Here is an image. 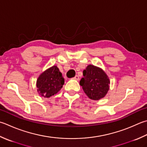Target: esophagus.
I'll return each instance as SVG.
<instances>
[{"mask_svg":"<svg viewBox=\"0 0 147 147\" xmlns=\"http://www.w3.org/2000/svg\"><path fill=\"white\" fill-rule=\"evenodd\" d=\"M73 79H74V80H78H78H80V78H79V76H77V75H76L75 76H74Z\"/></svg>","mask_w":147,"mask_h":147,"instance_id":"esophagus-1","label":"esophagus"}]
</instances>
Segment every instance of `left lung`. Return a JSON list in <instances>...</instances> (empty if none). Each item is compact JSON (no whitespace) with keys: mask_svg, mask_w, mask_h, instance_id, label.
<instances>
[{"mask_svg":"<svg viewBox=\"0 0 147 147\" xmlns=\"http://www.w3.org/2000/svg\"><path fill=\"white\" fill-rule=\"evenodd\" d=\"M83 77L80 82L89 99L97 100L105 97L110 89V79L101 68L89 64L83 71Z\"/></svg>","mask_w":147,"mask_h":147,"instance_id":"obj_1","label":"left lung"}]
</instances>
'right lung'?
<instances>
[{"mask_svg":"<svg viewBox=\"0 0 147 147\" xmlns=\"http://www.w3.org/2000/svg\"><path fill=\"white\" fill-rule=\"evenodd\" d=\"M64 84V78L57 65L47 69L37 79V91L40 96L50 97L58 93Z\"/></svg>","mask_w":147,"mask_h":147,"instance_id":"1","label":"right lung"}]
</instances>
